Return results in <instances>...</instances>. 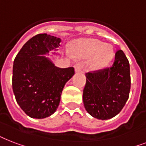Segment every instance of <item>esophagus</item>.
Returning a JSON list of instances; mask_svg holds the SVG:
<instances>
[{
    "label": "esophagus",
    "instance_id": "34e87169",
    "mask_svg": "<svg viewBox=\"0 0 146 146\" xmlns=\"http://www.w3.org/2000/svg\"><path fill=\"white\" fill-rule=\"evenodd\" d=\"M74 69H75L76 73H81L82 72V66L80 63H76L74 66Z\"/></svg>",
    "mask_w": 146,
    "mask_h": 146
}]
</instances>
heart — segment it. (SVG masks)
<instances>
[{
  "mask_svg": "<svg viewBox=\"0 0 146 146\" xmlns=\"http://www.w3.org/2000/svg\"><path fill=\"white\" fill-rule=\"evenodd\" d=\"M73 54L78 57L90 60V67L93 70L103 69L112 60L114 49L111 44L103 43L96 39H83L75 42L73 46Z\"/></svg>",
  "mask_w": 146,
  "mask_h": 146,
  "instance_id": "heart-1",
  "label": "heart"
}]
</instances>
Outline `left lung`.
<instances>
[{
  "label": "left lung",
  "instance_id": "8db88e82",
  "mask_svg": "<svg viewBox=\"0 0 146 146\" xmlns=\"http://www.w3.org/2000/svg\"><path fill=\"white\" fill-rule=\"evenodd\" d=\"M83 100L87 113L98 119L114 117L124 107L129 95V63L122 50L115 53L112 67L86 73Z\"/></svg>",
  "mask_w": 146,
  "mask_h": 146
}]
</instances>
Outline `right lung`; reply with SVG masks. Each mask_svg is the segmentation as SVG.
I'll return each instance as SVG.
<instances>
[{
    "label": "right lung",
    "instance_id": "add662e5",
    "mask_svg": "<svg viewBox=\"0 0 146 146\" xmlns=\"http://www.w3.org/2000/svg\"><path fill=\"white\" fill-rule=\"evenodd\" d=\"M61 39L40 33L29 40L15 57L12 87L17 103L30 117L43 119L55 113L64 86L74 68H60L45 55H56Z\"/></svg>",
    "mask_w": 146,
    "mask_h": 146
}]
</instances>
